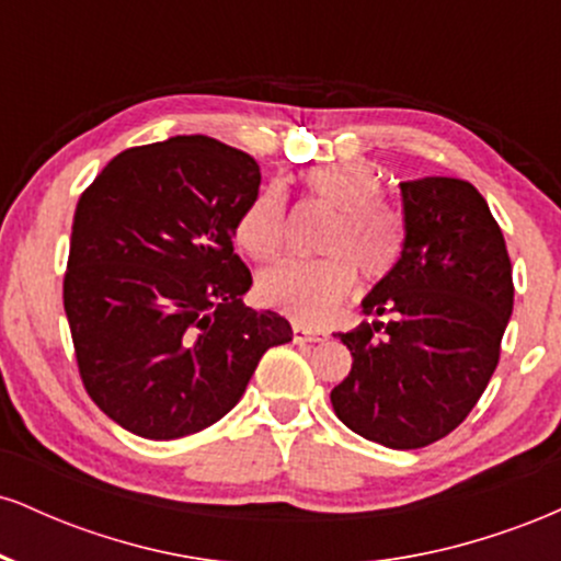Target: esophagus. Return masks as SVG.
Listing matches in <instances>:
<instances>
[{
  "mask_svg": "<svg viewBox=\"0 0 561 561\" xmlns=\"http://www.w3.org/2000/svg\"><path fill=\"white\" fill-rule=\"evenodd\" d=\"M327 337H330V334L321 332V330H308V327H302V324H293L295 343H324Z\"/></svg>",
  "mask_w": 561,
  "mask_h": 561,
  "instance_id": "34e87169",
  "label": "esophagus"
}]
</instances>
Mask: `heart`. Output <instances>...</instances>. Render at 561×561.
<instances>
[{"mask_svg":"<svg viewBox=\"0 0 561 561\" xmlns=\"http://www.w3.org/2000/svg\"><path fill=\"white\" fill-rule=\"evenodd\" d=\"M308 197L334 208L321 240L327 255L313 261L285 259L259 276V298L268 308L306 321L327 319L356 285V268L366 282H382L401 255V227L382 203V179L371 165L327 163L302 171ZM287 199L279 186L263 190L234 221V240L250 259L272 261L285 242Z\"/></svg>","mask_w":561,"mask_h":561,"instance_id":"1","label":"heart"}]
</instances>
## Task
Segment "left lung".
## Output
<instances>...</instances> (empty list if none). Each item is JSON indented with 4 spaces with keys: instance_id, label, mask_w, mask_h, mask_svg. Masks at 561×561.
Segmentation results:
<instances>
[{
    "instance_id": "8db88e82",
    "label": "left lung",
    "mask_w": 561,
    "mask_h": 561,
    "mask_svg": "<svg viewBox=\"0 0 561 561\" xmlns=\"http://www.w3.org/2000/svg\"><path fill=\"white\" fill-rule=\"evenodd\" d=\"M401 259L364 300V313L390 321L337 334L353 366L330 398L353 433L409 450L454 433L480 401L514 282L504 234L472 184L424 176L401 182Z\"/></svg>"
}]
</instances>
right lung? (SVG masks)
<instances>
[{"label": "right lung", "instance_id": "add662e5", "mask_svg": "<svg viewBox=\"0 0 561 561\" xmlns=\"http://www.w3.org/2000/svg\"><path fill=\"white\" fill-rule=\"evenodd\" d=\"M259 186L248 152L195 134L124 150L81 192L62 306L83 388L128 433L210 427L293 340L242 302L253 276L231 237Z\"/></svg>", "mask_w": 561, "mask_h": 561}]
</instances>
